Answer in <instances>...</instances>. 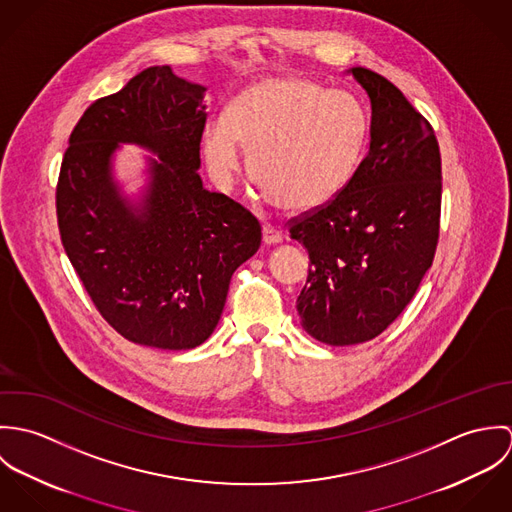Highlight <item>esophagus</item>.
<instances>
[{
	"mask_svg": "<svg viewBox=\"0 0 512 512\" xmlns=\"http://www.w3.org/2000/svg\"><path fill=\"white\" fill-rule=\"evenodd\" d=\"M262 238H264V244H280L282 242V232L276 228V226H272V224H264V228H262Z\"/></svg>",
	"mask_w": 512,
	"mask_h": 512,
	"instance_id": "1",
	"label": "esophagus"
}]
</instances>
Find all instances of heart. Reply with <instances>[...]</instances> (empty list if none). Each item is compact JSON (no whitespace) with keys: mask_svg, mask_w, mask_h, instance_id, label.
Wrapping results in <instances>:
<instances>
[{"mask_svg":"<svg viewBox=\"0 0 512 512\" xmlns=\"http://www.w3.org/2000/svg\"><path fill=\"white\" fill-rule=\"evenodd\" d=\"M366 142V116L355 96L301 76H276L242 90L224 120L209 122L203 153L230 185L250 151V173L282 207L327 205L351 181Z\"/></svg>","mask_w":512,"mask_h":512,"instance_id":"b5f03b06","label":"heart"}]
</instances>
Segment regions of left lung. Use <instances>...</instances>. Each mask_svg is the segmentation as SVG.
<instances>
[{"mask_svg":"<svg viewBox=\"0 0 512 512\" xmlns=\"http://www.w3.org/2000/svg\"><path fill=\"white\" fill-rule=\"evenodd\" d=\"M349 73L370 100V146L327 205L290 220L309 254L301 327L345 347L378 337L410 303L439 238L441 157L430 122L384 76Z\"/></svg>","mask_w":512,"mask_h":512,"instance_id":"1","label":"left lung"}]
</instances>
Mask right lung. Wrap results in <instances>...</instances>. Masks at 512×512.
I'll list each match as a JSON object with an SVG mask.
<instances>
[{"mask_svg":"<svg viewBox=\"0 0 512 512\" xmlns=\"http://www.w3.org/2000/svg\"><path fill=\"white\" fill-rule=\"evenodd\" d=\"M207 88L149 67L92 102L69 138L57 183L65 252L100 315L128 341L185 351L219 323L234 270L256 254L262 226L203 187ZM120 143L153 150L145 201L134 208L111 177Z\"/></svg>","mask_w":512,"mask_h":512,"instance_id":"add662e5","label":"right lung"}]
</instances>
